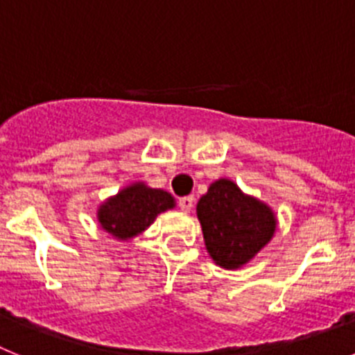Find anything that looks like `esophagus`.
I'll return each instance as SVG.
<instances>
[{
    "instance_id": "esophagus-1",
    "label": "esophagus",
    "mask_w": 355,
    "mask_h": 355,
    "mask_svg": "<svg viewBox=\"0 0 355 355\" xmlns=\"http://www.w3.org/2000/svg\"><path fill=\"white\" fill-rule=\"evenodd\" d=\"M193 196H187V197H181L180 199V208L183 209V211H190V209L193 208Z\"/></svg>"
}]
</instances>
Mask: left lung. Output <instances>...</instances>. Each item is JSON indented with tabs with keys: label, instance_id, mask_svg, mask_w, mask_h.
<instances>
[{
	"label": "left lung",
	"instance_id": "obj_1",
	"mask_svg": "<svg viewBox=\"0 0 355 355\" xmlns=\"http://www.w3.org/2000/svg\"><path fill=\"white\" fill-rule=\"evenodd\" d=\"M206 249L216 265L238 268L270 241L274 213L247 197L229 180H218L197 202Z\"/></svg>",
	"mask_w": 355,
	"mask_h": 355
}]
</instances>
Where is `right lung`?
<instances>
[{"label":"right lung","instance_id":"right-lung-1","mask_svg":"<svg viewBox=\"0 0 355 355\" xmlns=\"http://www.w3.org/2000/svg\"><path fill=\"white\" fill-rule=\"evenodd\" d=\"M171 208H174L171 193L137 183L106 200L99 208L97 218L108 233L121 240H128L142 233L144 229L155 222L159 213Z\"/></svg>","mask_w":355,"mask_h":355}]
</instances>
